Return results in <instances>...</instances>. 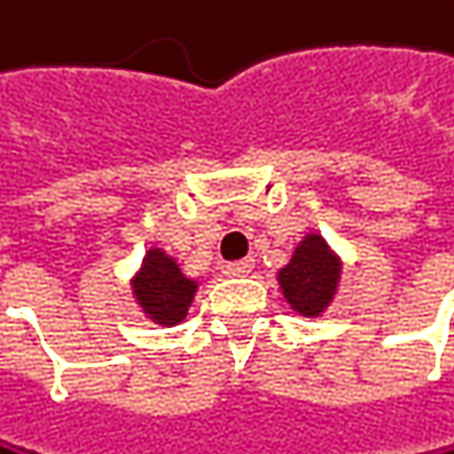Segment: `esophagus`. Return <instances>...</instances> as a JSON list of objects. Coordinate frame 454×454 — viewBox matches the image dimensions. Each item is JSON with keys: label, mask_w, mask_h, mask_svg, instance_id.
Here are the masks:
<instances>
[{"label": "esophagus", "mask_w": 454, "mask_h": 454, "mask_svg": "<svg viewBox=\"0 0 454 454\" xmlns=\"http://www.w3.org/2000/svg\"><path fill=\"white\" fill-rule=\"evenodd\" d=\"M252 270H254V260H252V257L222 265V273H224V276H246V273H252Z\"/></svg>", "instance_id": "esophagus-1"}]
</instances>
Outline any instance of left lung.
<instances>
[{"label": "left lung", "mask_w": 454, "mask_h": 454, "mask_svg": "<svg viewBox=\"0 0 454 454\" xmlns=\"http://www.w3.org/2000/svg\"><path fill=\"white\" fill-rule=\"evenodd\" d=\"M341 278V260H338L322 235H306L289 265L278 270V284L286 303L303 314V317H319L338 289Z\"/></svg>", "instance_id": "obj_1"}]
</instances>
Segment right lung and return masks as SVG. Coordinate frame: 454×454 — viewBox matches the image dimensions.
I'll return each mask as SVG.
<instances>
[{
	"mask_svg": "<svg viewBox=\"0 0 454 454\" xmlns=\"http://www.w3.org/2000/svg\"><path fill=\"white\" fill-rule=\"evenodd\" d=\"M132 292L140 309L156 325H178L186 319V311L194 301L197 281L186 278L173 257L162 248H151L143 260V268L132 278Z\"/></svg>",
	"mask_w": 454,
	"mask_h": 454,
	"instance_id": "add662e5",
	"label": "right lung"
}]
</instances>
